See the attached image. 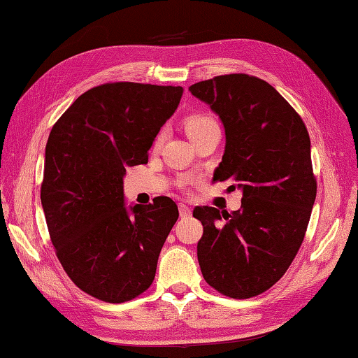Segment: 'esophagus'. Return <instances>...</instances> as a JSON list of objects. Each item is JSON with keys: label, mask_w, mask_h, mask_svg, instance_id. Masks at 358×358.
<instances>
[{"label": "esophagus", "mask_w": 358, "mask_h": 358, "mask_svg": "<svg viewBox=\"0 0 358 358\" xmlns=\"http://www.w3.org/2000/svg\"><path fill=\"white\" fill-rule=\"evenodd\" d=\"M179 215L180 217H188L189 215H192V210H189L188 206H185L184 202L179 203Z\"/></svg>", "instance_id": "esophagus-1"}]
</instances>
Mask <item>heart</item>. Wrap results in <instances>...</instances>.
<instances>
[{"mask_svg": "<svg viewBox=\"0 0 358 358\" xmlns=\"http://www.w3.org/2000/svg\"><path fill=\"white\" fill-rule=\"evenodd\" d=\"M184 127L192 141H196V138L201 137L202 134H206L210 129L220 128L217 127V122L213 117H210V115L202 114V113H194V114L187 115L184 119ZM164 136H165L164 131H159L157 136L155 137V142H152V147L157 148L159 145L162 143ZM182 182H187V180H182Z\"/></svg>", "mask_w": 358, "mask_h": 358, "instance_id": "b5f03b06", "label": "heart"}]
</instances>
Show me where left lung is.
Listing matches in <instances>:
<instances>
[{
	"mask_svg": "<svg viewBox=\"0 0 358 358\" xmlns=\"http://www.w3.org/2000/svg\"><path fill=\"white\" fill-rule=\"evenodd\" d=\"M189 92L224 123L227 142L216 180L233 179L243 188L241 208L231 213L194 208L203 225L201 272L220 294L245 300L271 289L301 247L317 196L309 133L289 101L255 76H217Z\"/></svg>",
	"mask_w": 358,
	"mask_h": 358,
	"instance_id": "8db88e82",
	"label": "left lung"
}]
</instances>
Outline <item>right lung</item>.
I'll list each match as a JSON object with an SVG mask.
<instances>
[{
    "instance_id": "obj_1",
    "label": "right lung",
    "mask_w": 358,
    "mask_h": 358,
    "mask_svg": "<svg viewBox=\"0 0 358 358\" xmlns=\"http://www.w3.org/2000/svg\"><path fill=\"white\" fill-rule=\"evenodd\" d=\"M180 86L114 82L82 94L46 143L41 203L55 255L78 289L106 303L147 290L159 253L178 221L176 202L123 203L127 166L148 150L182 97Z\"/></svg>"
}]
</instances>
